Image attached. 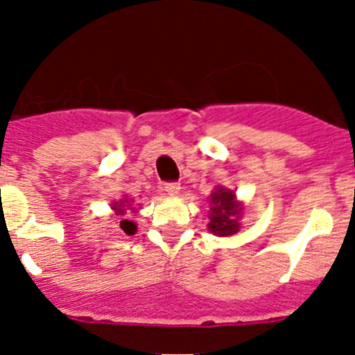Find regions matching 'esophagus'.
<instances>
[{"instance_id": "obj_1", "label": "esophagus", "mask_w": 355, "mask_h": 355, "mask_svg": "<svg viewBox=\"0 0 355 355\" xmlns=\"http://www.w3.org/2000/svg\"><path fill=\"white\" fill-rule=\"evenodd\" d=\"M163 192L167 193V196H171V197H178L181 193L180 183H167L165 187H163Z\"/></svg>"}]
</instances>
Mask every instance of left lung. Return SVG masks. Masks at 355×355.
<instances>
[{"label":"left lung","mask_w":355,"mask_h":355,"mask_svg":"<svg viewBox=\"0 0 355 355\" xmlns=\"http://www.w3.org/2000/svg\"><path fill=\"white\" fill-rule=\"evenodd\" d=\"M208 231L215 236L229 238L240 231L243 202L238 200L236 193L229 188L216 184L211 196L208 197Z\"/></svg>","instance_id":"left-lung-1"}]
</instances>
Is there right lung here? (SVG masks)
Returning <instances> with one entry per match:
<instances>
[{
    "label": "right lung",
    "instance_id": "1",
    "mask_svg": "<svg viewBox=\"0 0 355 355\" xmlns=\"http://www.w3.org/2000/svg\"><path fill=\"white\" fill-rule=\"evenodd\" d=\"M112 209H114V215L119 216V227H121V231L124 234H128V236H131V234L137 233V224H135L133 220H128V218H124V215H128V211L131 213H139L140 208H137V205H135V200L130 199V197H121L119 200H112Z\"/></svg>",
    "mask_w": 355,
    "mask_h": 355
}]
</instances>
